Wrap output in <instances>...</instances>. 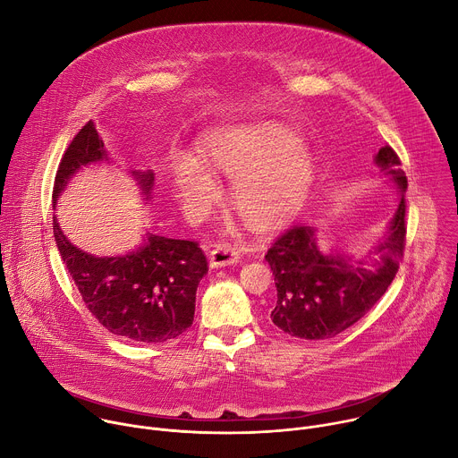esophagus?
<instances>
[{
    "mask_svg": "<svg viewBox=\"0 0 458 458\" xmlns=\"http://www.w3.org/2000/svg\"><path fill=\"white\" fill-rule=\"evenodd\" d=\"M240 259V250L231 245H216L209 254V265L211 267H225L233 265Z\"/></svg>",
    "mask_w": 458,
    "mask_h": 458,
    "instance_id": "esophagus-1",
    "label": "esophagus"
}]
</instances>
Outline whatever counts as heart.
<instances>
[{
  "instance_id": "1",
  "label": "heart",
  "mask_w": 458,
  "mask_h": 458,
  "mask_svg": "<svg viewBox=\"0 0 458 458\" xmlns=\"http://www.w3.org/2000/svg\"><path fill=\"white\" fill-rule=\"evenodd\" d=\"M204 160L190 151L173 157L176 197L191 215L206 213L218 199L216 174L236 178L233 204L256 229L282 224L303 199L312 178V155L289 126L263 121L213 131L204 140Z\"/></svg>"
}]
</instances>
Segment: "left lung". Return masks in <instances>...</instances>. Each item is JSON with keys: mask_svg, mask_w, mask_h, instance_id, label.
Masks as SVG:
<instances>
[{"mask_svg": "<svg viewBox=\"0 0 458 458\" xmlns=\"http://www.w3.org/2000/svg\"><path fill=\"white\" fill-rule=\"evenodd\" d=\"M379 171L399 188V206L385 238L369 254L353 258L323 250L310 225H294L265 254L278 291L272 323L301 339H328L367 314L394 282L406 240L408 180L397 153L385 146L374 158Z\"/></svg>", "mask_w": 458, "mask_h": 458, "instance_id": "left-lung-1", "label": "left lung"}]
</instances>
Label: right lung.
<instances>
[{"label":"right lung","mask_w":458,"mask_h":458,"mask_svg":"<svg viewBox=\"0 0 458 458\" xmlns=\"http://www.w3.org/2000/svg\"><path fill=\"white\" fill-rule=\"evenodd\" d=\"M108 151L94 123L73 137L57 167L54 208L75 173L108 162ZM146 202L151 200V169H130ZM54 236L79 294L96 319L112 334L135 343H165L193 325L200 280L208 259L199 243L146 233L142 243L119 256H96L77 249L54 215Z\"/></svg>","instance_id":"right-lung-1"}]
</instances>
